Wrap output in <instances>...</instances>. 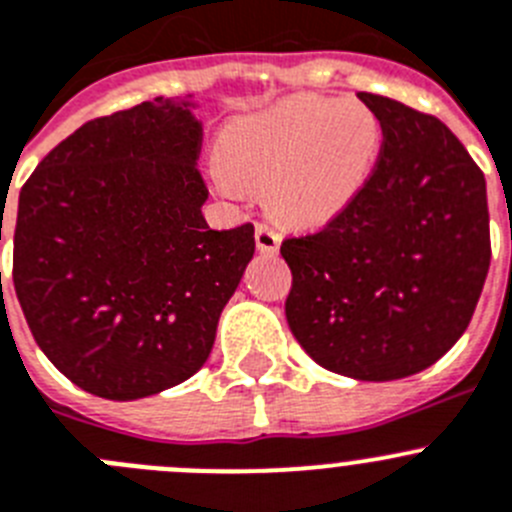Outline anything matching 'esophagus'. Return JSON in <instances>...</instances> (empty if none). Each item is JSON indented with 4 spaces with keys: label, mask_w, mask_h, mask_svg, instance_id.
I'll use <instances>...</instances> for the list:
<instances>
[{
    "label": "esophagus",
    "mask_w": 512,
    "mask_h": 512,
    "mask_svg": "<svg viewBox=\"0 0 512 512\" xmlns=\"http://www.w3.org/2000/svg\"><path fill=\"white\" fill-rule=\"evenodd\" d=\"M279 233L274 231V225L271 223H256V246H259L261 253H276L279 251Z\"/></svg>",
    "instance_id": "esophagus-1"
}]
</instances>
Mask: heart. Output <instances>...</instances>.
I'll return each instance as SVG.
<instances>
[{
  "instance_id": "obj_1",
  "label": "heart",
  "mask_w": 512,
  "mask_h": 512,
  "mask_svg": "<svg viewBox=\"0 0 512 512\" xmlns=\"http://www.w3.org/2000/svg\"><path fill=\"white\" fill-rule=\"evenodd\" d=\"M381 147V119L365 103L294 96L225 126L213 177L231 198L266 187L287 223L322 225L358 198Z\"/></svg>"
}]
</instances>
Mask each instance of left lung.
<instances>
[{
  "mask_svg": "<svg viewBox=\"0 0 512 512\" xmlns=\"http://www.w3.org/2000/svg\"><path fill=\"white\" fill-rule=\"evenodd\" d=\"M358 98L381 119V157L340 215L281 241L284 309L314 363L398 381L437 363L475 314L490 269L485 175L437 116Z\"/></svg>",
  "mask_w": 512,
  "mask_h": 512,
  "instance_id": "obj_1",
  "label": "left lung"
}]
</instances>
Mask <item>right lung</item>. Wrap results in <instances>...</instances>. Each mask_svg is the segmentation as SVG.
I'll use <instances>...</instances> for the list:
<instances>
[{
    "label": "right lung",
    "instance_id": "right-lung-1",
    "mask_svg": "<svg viewBox=\"0 0 512 512\" xmlns=\"http://www.w3.org/2000/svg\"><path fill=\"white\" fill-rule=\"evenodd\" d=\"M190 109L159 96L86 121L22 185L14 292L42 353L93 396L134 401L198 373L256 248L251 223H205Z\"/></svg>",
    "mask_w": 512,
    "mask_h": 512
}]
</instances>
